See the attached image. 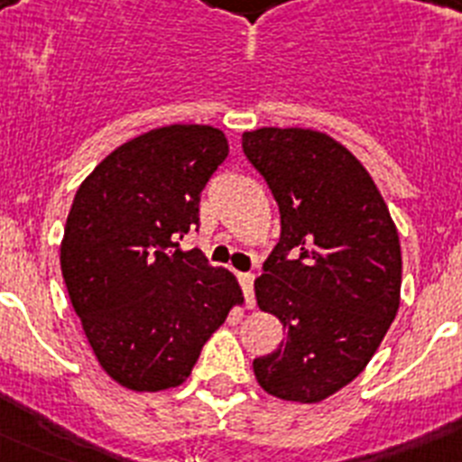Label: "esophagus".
<instances>
[{"label":"esophagus","mask_w":462,"mask_h":462,"mask_svg":"<svg viewBox=\"0 0 462 462\" xmlns=\"http://www.w3.org/2000/svg\"><path fill=\"white\" fill-rule=\"evenodd\" d=\"M238 280H240V287H243L245 291L247 308H254V275H252V273H240Z\"/></svg>","instance_id":"esophagus-1"}]
</instances>
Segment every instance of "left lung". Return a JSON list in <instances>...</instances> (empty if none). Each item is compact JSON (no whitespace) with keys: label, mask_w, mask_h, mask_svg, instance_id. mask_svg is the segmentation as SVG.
I'll return each mask as SVG.
<instances>
[{"label":"left lung","mask_w":462,"mask_h":462,"mask_svg":"<svg viewBox=\"0 0 462 462\" xmlns=\"http://www.w3.org/2000/svg\"><path fill=\"white\" fill-rule=\"evenodd\" d=\"M243 152L282 222L256 303L287 328L252 368L266 393L312 405L365 370L398 314V228L368 171L328 134L263 126L243 134Z\"/></svg>","instance_id":"left-lung-1"}]
</instances>
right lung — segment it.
<instances>
[{"label":"right lung","instance_id":"right-lung-1","mask_svg":"<svg viewBox=\"0 0 462 462\" xmlns=\"http://www.w3.org/2000/svg\"><path fill=\"white\" fill-rule=\"evenodd\" d=\"M226 154L215 126H159L113 150L76 191L62 277L94 356L125 389L180 386L208 337L243 305L231 273L201 250H180Z\"/></svg>","mask_w":462,"mask_h":462}]
</instances>
